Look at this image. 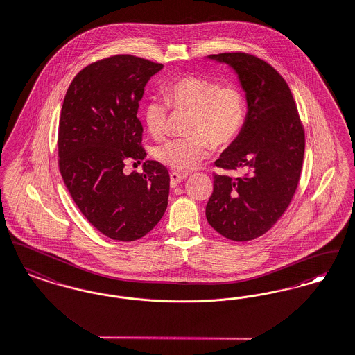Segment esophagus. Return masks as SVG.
<instances>
[{
  "label": "esophagus",
  "instance_id": "esophagus-1",
  "mask_svg": "<svg viewBox=\"0 0 355 355\" xmlns=\"http://www.w3.org/2000/svg\"><path fill=\"white\" fill-rule=\"evenodd\" d=\"M186 173H180V172H171L169 178H171V187H176L184 178H186Z\"/></svg>",
  "mask_w": 355,
  "mask_h": 355
}]
</instances>
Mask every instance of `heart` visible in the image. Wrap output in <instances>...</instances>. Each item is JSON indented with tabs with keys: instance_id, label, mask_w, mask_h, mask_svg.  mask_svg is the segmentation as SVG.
Segmentation results:
<instances>
[{
	"instance_id": "obj_1",
	"label": "heart",
	"mask_w": 355,
	"mask_h": 355,
	"mask_svg": "<svg viewBox=\"0 0 355 355\" xmlns=\"http://www.w3.org/2000/svg\"><path fill=\"white\" fill-rule=\"evenodd\" d=\"M164 100L152 98L143 117L147 131L163 139L167 131L169 107L191 113L187 137L156 147L153 157L169 168L187 172L207 159L211 150H223L239 136L245 116V98L234 83L219 84L203 77H179L164 89Z\"/></svg>"
}]
</instances>
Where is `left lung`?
<instances>
[{
  "instance_id": "8db88e82",
  "label": "left lung",
  "mask_w": 355,
  "mask_h": 355,
  "mask_svg": "<svg viewBox=\"0 0 355 355\" xmlns=\"http://www.w3.org/2000/svg\"><path fill=\"white\" fill-rule=\"evenodd\" d=\"M208 58L238 73L247 116L239 136L215 162L243 175H214L205 216L224 238L247 242L272 228L291 203L303 164L304 128L287 83L270 64L243 52Z\"/></svg>"
}]
</instances>
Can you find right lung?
Segmentation results:
<instances>
[{"label":"right lung","mask_w":355,"mask_h":355,"mask_svg":"<svg viewBox=\"0 0 355 355\" xmlns=\"http://www.w3.org/2000/svg\"><path fill=\"white\" fill-rule=\"evenodd\" d=\"M163 65L131 55L92 62L76 75L58 124V168L73 202L113 241L132 242L160 222L168 205V169L155 160L125 175L127 159L143 160L137 119L144 87Z\"/></svg>","instance_id":"1"}]
</instances>
